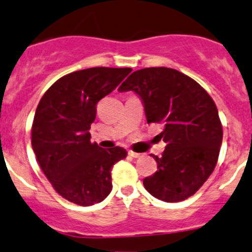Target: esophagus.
<instances>
[{
    "mask_svg": "<svg viewBox=\"0 0 252 252\" xmlns=\"http://www.w3.org/2000/svg\"><path fill=\"white\" fill-rule=\"evenodd\" d=\"M129 156H131V158H143V154H139V153H135V151H129Z\"/></svg>",
    "mask_w": 252,
    "mask_h": 252,
    "instance_id": "esophagus-1",
    "label": "esophagus"
}]
</instances>
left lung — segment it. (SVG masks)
<instances>
[{"label":"left lung","mask_w":252,"mask_h":252,"mask_svg":"<svg viewBox=\"0 0 252 252\" xmlns=\"http://www.w3.org/2000/svg\"><path fill=\"white\" fill-rule=\"evenodd\" d=\"M134 91L144 104L148 123H162V156L153 155L158 171L144 178L146 191L163 202L193 196L217 165L223 140L218 109L206 90L170 67L134 71L118 89Z\"/></svg>","instance_id":"8db88e82"}]
</instances>
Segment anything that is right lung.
Listing matches in <instances>:
<instances>
[{"instance_id": "1", "label": "right lung", "mask_w": 252, "mask_h": 252, "mask_svg": "<svg viewBox=\"0 0 252 252\" xmlns=\"http://www.w3.org/2000/svg\"><path fill=\"white\" fill-rule=\"evenodd\" d=\"M130 67H91L59 79L44 94L32 126V146L54 189L79 206L103 201L112 191L111 170L126 149L91 143L99 99L111 94Z\"/></svg>"}]
</instances>
